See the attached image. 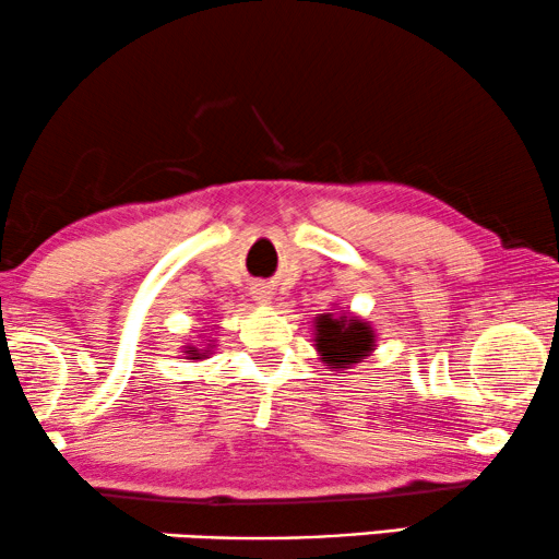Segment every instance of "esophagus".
<instances>
[{"label": "esophagus", "mask_w": 559, "mask_h": 559, "mask_svg": "<svg viewBox=\"0 0 559 559\" xmlns=\"http://www.w3.org/2000/svg\"><path fill=\"white\" fill-rule=\"evenodd\" d=\"M250 294H253V301H258V304H271V298H273V290L265 286V283H255V286L250 288Z\"/></svg>", "instance_id": "esophagus-1"}]
</instances>
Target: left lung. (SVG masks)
Segmentation results:
<instances>
[{
  "instance_id": "obj_1",
  "label": "left lung",
  "mask_w": 559,
  "mask_h": 559,
  "mask_svg": "<svg viewBox=\"0 0 559 559\" xmlns=\"http://www.w3.org/2000/svg\"><path fill=\"white\" fill-rule=\"evenodd\" d=\"M317 352L329 369H347L357 365L374 349V332L367 321L357 317H317Z\"/></svg>"
}]
</instances>
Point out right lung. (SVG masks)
<instances>
[{
	"mask_svg": "<svg viewBox=\"0 0 559 559\" xmlns=\"http://www.w3.org/2000/svg\"><path fill=\"white\" fill-rule=\"evenodd\" d=\"M210 342V340H207ZM207 352H210V347L207 349H198V347H187V355H190V359H202L204 355H207Z\"/></svg>",
	"mask_w": 559,
	"mask_h": 559,
	"instance_id": "obj_1",
	"label": "right lung"
}]
</instances>
